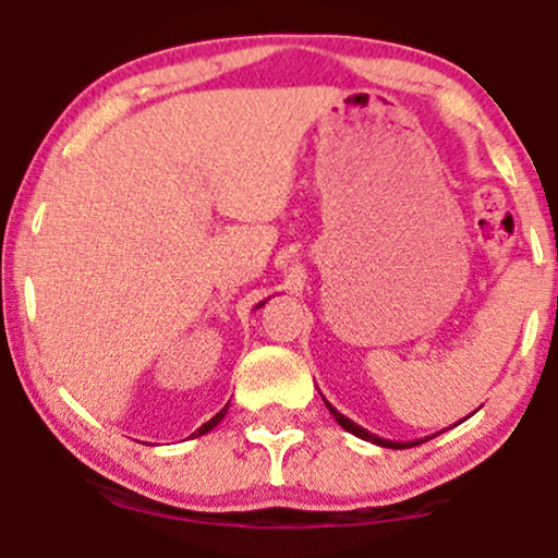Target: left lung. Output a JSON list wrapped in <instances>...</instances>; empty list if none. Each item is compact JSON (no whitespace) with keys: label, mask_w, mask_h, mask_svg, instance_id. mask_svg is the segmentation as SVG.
I'll return each mask as SVG.
<instances>
[{"label":"left lung","mask_w":558,"mask_h":558,"mask_svg":"<svg viewBox=\"0 0 558 558\" xmlns=\"http://www.w3.org/2000/svg\"><path fill=\"white\" fill-rule=\"evenodd\" d=\"M325 407L330 409V414H332V417H336V422H338V425L343 427L345 433L356 435V438H362V440H369V444H375V446H383V448H412V446H420V444H422V438H420V440H388V438H380V435H375V433L364 430V427H362V425H356L354 420L343 417V414L338 412V409L332 407V403L325 401ZM464 420H466V417H464ZM425 440H427V438H425Z\"/></svg>","instance_id":"8db88e82"}]
</instances>
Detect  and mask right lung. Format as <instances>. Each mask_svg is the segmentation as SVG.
<instances>
[{
    "mask_svg": "<svg viewBox=\"0 0 558 558\" xmlns=\"http://www.w3.org/2000/svg\"><path fill=\"white\" fill-rule=\"evenodd\" d=\"M262 304H265V301H262ZM262 304H259V306H262ZM228 407H230V403H226V407H222V409H220V412H217L213 420H209V422H204V425H202V427H198V430H196V433H191V435H194V438H198V435L209 433V430H213V427H217V425H220V422H222V417H226V414H228Z\"/></svg>",
    "mask_w": 558,
    "mask_h": 558,
    "instance_id": "1",
    "label": "right lung"
}]
</instances>
